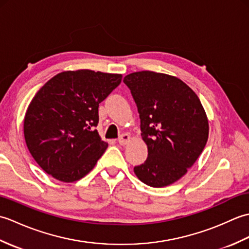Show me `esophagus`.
<instances>
[{"label": "esophagus", "instance_id": "esophagus-1", "mask_svg": "<svg viewBox=\"0 0 249 249\" xmlns=\"http://www.w3.org/2000/svg\"><path fill=\"white\" fill-rule=\"evenodd\" d=\"M118 141H119V143H120L121 145H125V144H127L128 142L130 141V136H129L128 134H123V135H121Z\"/></svg>", "mask_w": 249, "mask_h": 249}]
</instances>
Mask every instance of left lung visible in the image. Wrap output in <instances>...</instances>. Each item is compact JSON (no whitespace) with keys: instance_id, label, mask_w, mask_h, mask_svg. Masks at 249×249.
Wrapping results in <instances>:
<instances>
[{"instance_id":"8db88e82","label":"left lung","mask_w":249,"mask_h":249,"mask_svg":"<svg viewBox=\"0 0 249 249\" xmlns=\"http://www.w3.org/2000/svg\"><path fill=\"white\" fill-rule=\"evenodd\" d=\"M130 89L140 116L147 158L134 168L141 182L165 187L186 174L209 137V121L199 97L177 77L150 71L129 73Z\"/></svg>"}]
</instances>
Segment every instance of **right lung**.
I'll return each mask as SVG.
<instances>
[{"label":"right lung","instance_id":"1","mask_svg":"<svg viewBox=\"0 0 249 249\" xmlns=\"http://www.w3.org/2000/svg\"><path fill=\"white\" fill-rule=\"evenodd\" d=\"M121 80L120 73L68 71L36 93L25 112L23 131L31 155L46 173L71 183L96 165L108 147L95 129L99 104Z\"/></svg>","mask_w":249,"mask_h":249}]
</instances>
